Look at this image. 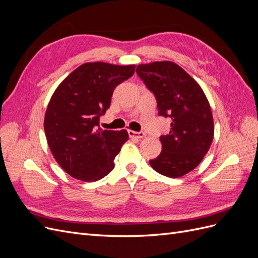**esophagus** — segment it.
Wrapping results in <instances>:
<instances>
[{
  "label": "esophagus",
  "instance_id": "obj_1",
  "mask_svg": "<svg viewBox=\"0 0 258 258\" xmlns=\"http://www.w3.org/2000/svg\"><path fill=\"white\" fill-rule=\"evenodd\" d=\"M128 134H129V137L132 139H143L145 137L144 132H137L134 130H129Z\"/></svg>",
  "mask_w": 258,
  "mask_h": 258
}]
</instances>
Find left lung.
Here are the masks:
<instances>
[{
    "label": "left lung",
    "instance_id": "obj_1",
    "mask_svg": "<svg viewBox=\"0 0 258 258\" xmlns=\"http://www.w3.org/2000/svg\"><path fill=\"white\" fill-rule=\"evenodd\" d=\"M137 73L157 99L158 114L171 117L162 151L150 160L152 168L168 177H181L204 159L214 137L210 103L200 85L172 61L139 64Z\"/></svg>",
    "mask_w": 258,
    "mask_h": 258
}]
</instances>
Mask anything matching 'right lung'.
<instances>
[{
    "label": "right lung",
    "mask_w": 258,
    "mask_h": 258,
    "mask_svg": "<svg viewBox=\"0 0 258 258\" xmlns=\"http://www.w3.org/2000/svg\"><path fill=\"white\" fill-rule=\"evenodd\" d=\"M135 64L87 62L75 69L52 93L44 130L53 158L66 172L84 182H96L114 169V159L127 130H102L99 116L110 107L116 86L135 73Z\"/></svg>",
    "instance_id": "add662e5"
}]
</instances>
